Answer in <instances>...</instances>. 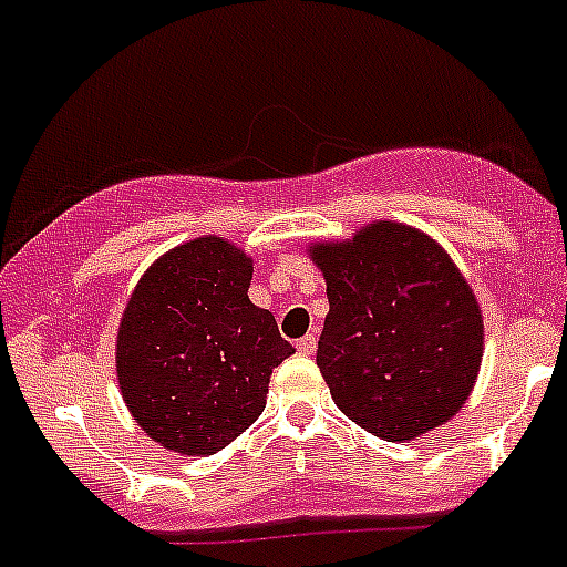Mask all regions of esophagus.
Returning <instances> with one entry per match:
<instances>
[{"instance_id": "esophagus-1", "label": "esophagus", "mask_w": 567, "mask_h": 567, "mask_svg": "<svg viewBox=\"0 0 567 567\" xmlns=\"http://www.w3.org/2000/svg\"><path fill=\"white\" fill-rule=\"evenodd\" d=\"M298 350H300V353H303V355L315 353V350H317V337H315V333H306L303 339H298Z\"/></svg>"}]
</instances>
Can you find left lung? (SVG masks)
I'll use <instances>...</instances> for the list:
<instances>
[{
	"label": "left lung",
	"mask_w": 567,
	"mask_h": 567,
	"mask_svg": "<svg viewBox=\"0 0 567 567\" xmlns=\"http://www.w3.org/2000/svg\"><path fill=\"white\" fill-rule=\"evenodd\" d=\"M328 315L317 368L344 417L390 442L449 423L476 386L484 317L449 250L412 225L375 219L311 241Z\"/></svg>",
	"instance_id": "left-lung-1"
}]
</instances>
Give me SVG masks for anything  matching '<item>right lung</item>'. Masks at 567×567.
Here are the masks:
<instances>
[{
	"mask_svg": "<svg viewBox=\"0 0 567 567\" xmlns=\"http://www.w3.org/2000/svg\"><path fill=\"white\" fill-rule=\"evenodd\" d=\"M252 258L197 236L155 258L116 331L122 401L144 434L181 456L223 451L267 406L269 375L295 353L250 298Z\"/></svg>",
	"mask_w": 567,
	"mask_h": 567,
	"instance_id": "obj_1",
	"label": "right lung"
}]
</instances>
